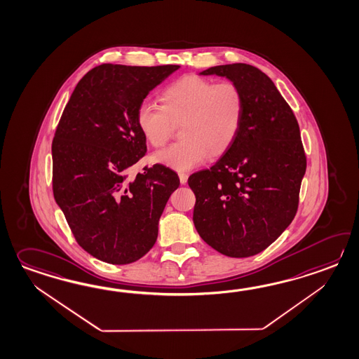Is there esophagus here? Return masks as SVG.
Returning a JSON list of instances; mask_svg holds the SVG:
<instances>
[{"mask_svg": "<svg viewBox=\"0 0 359 359\" xmlns=\"http://www.w3.org/2000/svg\"><path fill=\"white\" fill-rule=\"evenodd\" d=\"M179 179H180V183H187V180H188V174H185V172H179Z\"/></svg>", "mask_w": 359, "mask_h": 359, "instance_id": "1", "label": "esophagus"}]
</instances>
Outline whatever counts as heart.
Instances as JSON below:
<instances>
[{
  "label": "heart",
  "instance_id": "1",
  "mask_svg": "<svg viewBox=\"0 0 359 359\" xmlns=\"http://www.w3.org/2000/svg\"><path fill=\"white\" fill-rule=\"evenodd\" d=\"M162 105L137 107L136 125L148 143L160 148L180 125L183 139L153 156V161L188 171L208 158L223 154L238 135L246 102L242 90L231 82L216 83L198 76L174 81L161 94Z\"/></svg>",
  "mask_w": 359,
  "mask_h": 359
}]
</instances>
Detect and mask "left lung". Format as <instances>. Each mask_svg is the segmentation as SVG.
Wrapping results in <instances>:
<instances>
[{"instance_id": "left-lung-1", "label": "left lung", "mask_w": 359, "mask_h": 359, "mask_svg": "<svg viewBox=\"0 0 359 359\" xmlns=\"http://www.w3.org/2000/svg\"><path fill=\"white\" fill-rule=\"evenodd\" d=\"M226 77L243 93L238 135L215 165L189 176L196 196L193 223L217 252L248 257L262 252L294 220L306 170L295 114L273 81L250 64L199 73Z\"/></svg>"}]
</instances>
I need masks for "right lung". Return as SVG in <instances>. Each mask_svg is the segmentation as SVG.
I'll return each instance as SVG.
<instances>
[{
  "instance_id": "1",
  "label": "right lung",
  "mask_w": 359,
  "mask_h": 359,
  "mask_svg": "<svg viewBox=\"0 0 359 359\" xmlns=\"http://www.w3.org/2000/svg\"><path fill=\"white\" fill-rule=\"evenodd\" d=\"M180 65L102 64L71 95L53 140V191L77 243L109 264L134 263L156 243L180 180L160 163L128 175L147 153L136 111Z\"/></svg>"
}]
</instances>
